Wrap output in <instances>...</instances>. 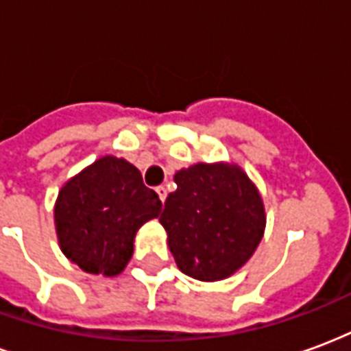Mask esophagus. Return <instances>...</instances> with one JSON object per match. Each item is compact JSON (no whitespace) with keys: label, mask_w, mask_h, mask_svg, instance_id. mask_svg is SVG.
I'll return each instance as SVG.
<instances>
[{"label":"esophagus","mask_w":351,"mask_h":351,"mask_svg":"<svg viewBox=\"0 0 351 351\" xmlns=\"http://www.w3.org/2000/svg\"><path fill=\"white\" fill-rule=\"evenodd\" d=\"M156 191H158V195H160L161 203H165V199H167V188H165V186H160V188H156Z\"/></svg>","instance_id":"esophagus-1"}]
</instances>
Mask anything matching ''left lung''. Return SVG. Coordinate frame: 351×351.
Instances as JSON below:
<instances>
[{"mask_svg": "<svg viewBox=\"0 0 351 351\" xmlns=\"http://www.w3.org/2000/svg\"><path fill=\"white\" fill-rule=\"evenodd\" d=\"M160 216L178 269L201 282L235 274L261 243L267 223L258 186L235 163H195L175 175Z\"/></svg>", "mask_w": 351, "mask_h": 351, "instance_id": "1", "label": "left lung"}]
</instances>
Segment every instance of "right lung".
Masks as SVG:
<instances>
[{
  "label": "right lung",
  "instance_id": "add662e5",
  "mask_svg": "<svg viewBox=\"0 0 351 351\" xmlns=\"http://www.w3.org/2000/svg\"><path fill=\"white\" fill-rule=\"evenodd\" d=\"M160 213V197L143 184L141 171L123 158L103 156L58 193V244L84 272L116 276L133 256L141 226Z\"/></svg>",
  "mask_w": 351,
  "mask_h": 351
}]
</instances>
